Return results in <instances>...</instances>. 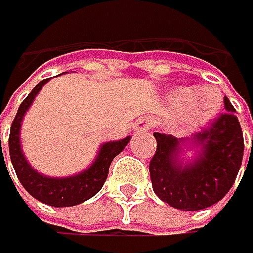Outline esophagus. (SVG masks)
I'll use <instances>...</instances> for the list:
<instances>
[{
	"instance_id": "34e87169",
	"label": "esophagus",
	"mask_w": 253,
	"mask_h": 253,
	"mask_svg": "<svg viewBox=\"0 0 253 253\" xmlns=\"http://www.w3.org/2000/svg\"><path fill=\"white\" fill-rule=\"evenodd\" d=\"M155 126V120L150 119V117H141L139 120H137L136 124V129L139 133H144V131H150L152 128Z\"/></svg>"
}]
</instances>
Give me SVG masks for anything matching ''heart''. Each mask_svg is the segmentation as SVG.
Returning a JSON list of instances; mask_svg holds the SVG:
<instances>
[{
    "mask_svg": "<svg viewBox=\"0 0 253 253\" xmlns=\"http://www.w3.org/2000/svg\"><path fill=\"white\" fill-rule=\"evenodd\" d=\"M168 104L172 111H182L187 126L200 128L220 109L222 93L214 85L177 87L168 93Z\"/></svg>",
    "mask_w": 253,
    "mask_h": 253,
    "instance_id": "heart-1",
    "label": "heart"
}]
</instances>
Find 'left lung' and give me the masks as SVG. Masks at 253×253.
Masks as SVG:
<instances>
[{
  "label": "left lung",
  "mask_w": 253,
  "mask_h": 253,
  "mask_svg": "<svg viewBox=\"0 0 253 253\" xmlns=\"http://www.w3.org/2000/svg\"><path fill=\"white\" fill-rule=\"evenodd\" d=\"M222 114L209 128L192 137L154 133L157 152L149 169L154 192L180 211H200L218 203L236 180L244 154V137L235 107L223 99ZM195 152L190 160L187 151Z\"/></svg>",
  "instance_id": "obj_1"
}]
</instances>
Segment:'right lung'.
Returning <instances> with one entry per match:
<instances>
[{
	"mask_svg": "<svg viewBox=\"0 0 253 253\" xmlns=\"http://www.w3.org/2000/svg\"><path fill=\"white\" fill-rule=\"evenodd\" d=\"M49 82V79L41 81L31 93L23 99L17 111V116L10 126L9 134V154L10 162L15 169V174L23 188L27 190L33 198H36L41 203H45L53 208H66V206H76L84 201L90 200L103 188L104 182L107 179L109 166L112 160L116 158L122 150L126 147V144L131 139V136H126L119 141H109L99 146V152L96 158L93 160L88 168L74 174V176L66 177H50L38 172L25 158L20 144V128L22 122L30 106L35 101V98L41 91V88ZM1 137V136H0ZM1 146V139H0ZM6 165V163H4Z\"/></svg>",
	"mask_w": 253,
	"mask_h": 253,
	"instance_id": "add662e5",
	"label": "right lung"
}]
</instances>
